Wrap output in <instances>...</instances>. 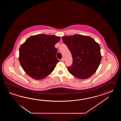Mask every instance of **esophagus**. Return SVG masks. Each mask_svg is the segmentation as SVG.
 <instances>
[{"instance_id": "34e87169", "label": "esophagus", "mask_w": 121, "mask_h": 121, "mask_svg": "<svg viewBox=\"0 0 121 121\" xmlns=\"http://www.w3.org/2000/svg\"><path fill=\"white\" fill-rule=\"evenodd\" d=\"M61 61L62 62H64V57H62L61 59Z\"/></svg>"}]
</instances>
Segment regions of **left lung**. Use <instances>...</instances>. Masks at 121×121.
<instances>
[{"mask_svg": "<svg viewBox=\"0 0 121 121\" xmlns=\"http://www.w3.org/2000/svg\"><path fill=\"white\" fill-rule=\"evenodd\" d=\"M62 39L73 57V64L68 67L69 73L80 79L90 77L101 61L99 45L90 37L81 35L63 36Z\"/></svg>", "mask_w": 121, "mask_h": 121, "instance_id": "left-lung-1", "label": "left lung"}]
</instances>
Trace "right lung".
<instances>
[{
	"label": "right lung",
	"instance_id": "obj_1",
	"mask_svg": "<svg viewBox=\"0 0 121 121\" xmlns=\"http://www.w3.org/2000/svg\"><path fill=\"white\" fill-rule=\"evenodd\" d=\"M59 37L39 34L31 36L21 45L19 60L25 72L36 80H41L52 73L59 60L54 45Z\"/></svg>",
	"mask_w": 121,
	"mask_h": 121
}]
</instances>
